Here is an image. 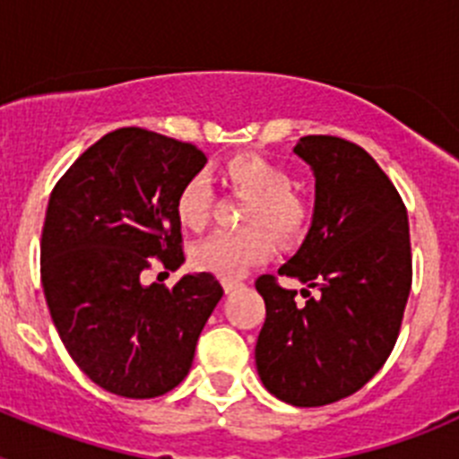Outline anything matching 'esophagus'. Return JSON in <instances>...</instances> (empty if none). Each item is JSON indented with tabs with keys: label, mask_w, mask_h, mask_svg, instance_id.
<instances>
[{
	"label": "esophagus",
	"mask_w": 459,
	"mask_h": 459,
	"mask_svg": "<svg viewBox=\"0 0 459 459\" xmlns=\"http://www.w3.org/2000/svg\"><path fill=\"white\" fill-rule=\"evenodd\" d=\"M238 287H243L241 280H222V290H225L227 294H230V291H234V290H238Z\"/></svg>",
	"instance_id": "1"
}]
</instances>
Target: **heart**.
Listing matches in <instances>:
<instances>
[{"instance_id":"obj_1","label":"heart","mask_w":459,"mask_h":459,"mask_svg":"<svg viewBox=\"0 0 459 459\" xmlns=\"http://www.w3.org/2000/svg\"><path fill=\"white\" fill-rule=\"evenodd\" d=\"M222 181L237 193L250 197L243 206V230L216 232L200 241L190 253L193 264L218 278H238L253 264L264 262L271 253L269 237L280 243L294 241L307 221V206L291 193V177L282 165L271 163L255 153H243L227 160ZM213 188L204 174H197L181 186L174 211L188 230H202L209 222ZM258 227L255 228L254 225Z\"/></svg>"}]
</instances>
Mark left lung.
<instances>
[{"label": "left lung", "mask_w": 459, "mask_h": 459, "mask_svg": "<svg viewBox=\"0 0 459 459\" xmlns=\"http://www.w3.org/2000/svg\"><path fill=\"white\" fill-rule=\"evenodd\" d=\"M294 153L315 174V213L278 273L301 280L306 303L296 306V290L275 275H259L266 319L255 363L271 395L324 407L366 386L395 347L411 290L409 218L391 179L354 142L306 135Z\"/></svg>", "instance_id": "8db88e82"}]
</instances>
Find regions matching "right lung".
<instances>
[{"label":"right lung","mask_w":459,"mask_h":459,"mask_svg":"<svg viewBox=\"0 0 459 459\" xmlns=\"http://www.w3.org/2000/svg\"><path fill=\"white\" fill-rule=\"evenodd\" d=\"M206 165L188 142L144 128L100 137L56 181L40 238V282L75 366L105 391L147 400L179 386L222 296L211 273L142 285L158 257L184 264L174 202Z\"/></svg>","instance_id":"add662e5"}]
</instances>
